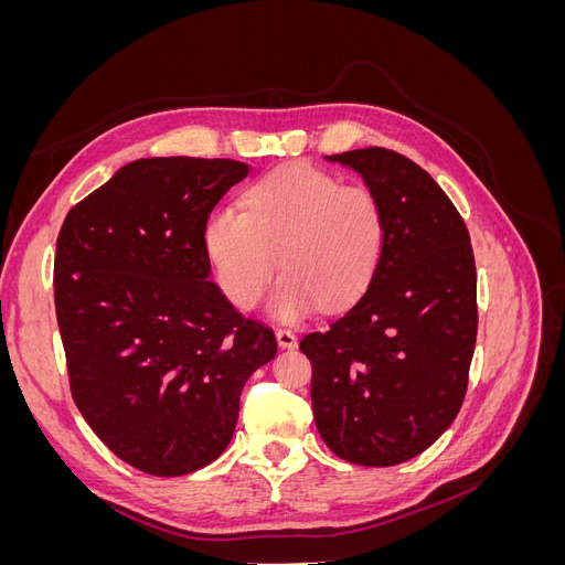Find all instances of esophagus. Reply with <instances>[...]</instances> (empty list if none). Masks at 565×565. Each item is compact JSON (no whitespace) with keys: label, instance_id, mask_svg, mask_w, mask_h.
I'll return each instance as SVG.
<instances>
[{"label":"esophagus","instance_id":"esophagus-1","mask_svg":"<svg viewBox=\"0 0 565 565\" xmlns=\"http://www.w3.org/2000/svg\"><path fill=\"white\" fill-rule=\"evenodd\" d=\"M276 339L280 349H295L297 347V334L289 330H276Z\"/></svg>","mask_w":565,"mask_h":565}]
</instances>
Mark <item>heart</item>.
Here are the masks:
<instances>
[{
	"mask_svg": "<svg viewBox=\"0 0 565 565\" xmlns=\"http://www.w3.org/2000/svg\"><path fill=\"white\" fill-rule=\"evenodd\" d=\"M386 218L363 183L311 164H289L254 183L243 212L216 210L204 224L214 278L237 309H254L273 276L285 270L270 313L295 322L318 301L328 309L365 292L380 266Z\"/></svg>",
	"mask_w": 565,
	"mask_h": 565,
	"instance_id": "1",
	"label": "heart"
}]
</instances>
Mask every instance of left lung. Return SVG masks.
<instances>
[{"mask_svg": "<svg viewBox=\"0 0 565 565\" xmlns=\"http://www.w3.org/2000/svg\"><path fill=\"white\" fill-rule=\"evenodd\" d=\"M380 198L386 241L351 309L301 339L328 448L363 467L424 452L465 403L476 347V264L465 218L419 164L386 148L328 156Z\"/></svg>", "mask_w": 565, "mask_h": 565, "instance_id": "left-lung-1", "label": "left lung"}]
</instances>
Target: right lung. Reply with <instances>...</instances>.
<instances>
[{"mask_svg":"<svg viewBox=\"0 0 565 565\" xmlns=\"http://www.w3.org/2000/svg\"><path fill=\"white\" fill-rule=\"evenodd\" d=\"M249 164L143 158L67 212L54 297L71 391L92 431L150 476L207 467L233 438L276 334L210 280L204 224Z\"/></svg>","mask_w":565,"mask_h":565,"instance_id":"obj_1","label":"right lung"}]
</instances>
